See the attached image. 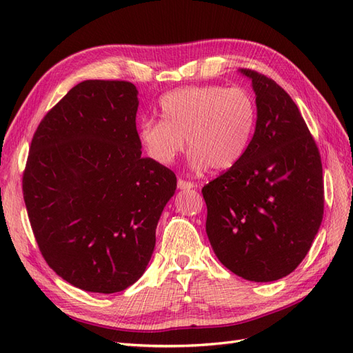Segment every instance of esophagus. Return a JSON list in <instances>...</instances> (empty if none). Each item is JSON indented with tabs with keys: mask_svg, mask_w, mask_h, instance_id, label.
Listing matches in <instances>:
<instances>
[{
	"mask_svg": "<svg viewBox=\"0 0 353 353\" xmlns=\"http://www.w3.org/2000/svg\"><path fill=\"white\" fill-rule=\"evenodd\" d=\"M196 185L193 183H190V181L185 179H178V188L179 190H190V188H194Z\"/></svg>",
	"mask_w": 353,
	"mask_h": 353,
	"instance_id": "1",
	"label": "esophagus"
}]
</instances>
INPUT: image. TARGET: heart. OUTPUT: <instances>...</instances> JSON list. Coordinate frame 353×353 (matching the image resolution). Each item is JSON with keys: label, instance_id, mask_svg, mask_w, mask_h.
Instances as JSON below:
<instances>
[{"label": "heart", "instance_id": "1", "mask_svg": "<svg viewBox=\"0 0 353 353\" xmlns=\"http://www.w3.org/2000/svg\"><path fill=\"white\" fill-rule=\"evenodd\" d=\"M162 119L140 126L147 154L169 165L184 150L185 140L196 169H232L248 153L258 125V105L241 87L201 85L169 91L159 100Z\"/></svg>", "mask_w": 353, "mask_h": 353}]
</instances>
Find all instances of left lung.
Here are the masks:
<instances>
[{
	"mask_svg": "<svg viewBox=\"0 0 353 353\" xmlns=\"http://www.w3.org/2000/svg\"><path fill=\"white\" fill-rule=\"evenodd\" d=\"M258 125L240 163L203 187L206 232L223 266L256 283L293 272L324 215L323 165L297 105L279 83L250 69Z\"/></svg>",
	"mask_w": 353,
	"mask_h": 353,
	"instance_id": "obj_1",
	"label": "left lung"
}]
</instances>
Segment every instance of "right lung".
Listing matches in <instances>:
<instances>
[{
	"instance_id": "1",
	"label": "right lung",
	"mask_w": 353,
	"mask_h": 353,
	"mask_svg": "<svg viewBox=\"0 0 353 353\" xmlns=\"http://www.w3.org/2000/svg\"><path fill=\"white\" fill-rule=\"evenodd\" d=\"M135 85L83 81L41 121L23 172L38 248L72 285L116 293L144 274L176 176L141 157Z\"/></svg>"
}]
</instances>
